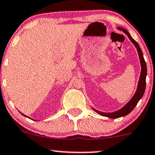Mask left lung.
<instances>
[{"label": "left lung", "mask_w": 155, "mask_h": 155, "mask_svg": "<svg viewBox=\"0 0 155 155\" xmlns=\"http://www.w3.org/2000/svg\"><path fill=\"white\" fill-rule=\"evenodd\" d=\"M118 29L123 31L127 35L128 38L130 39V40L133 42V44L135 45V47L137 48L138 54H139V60H140L141 63V74H140V78L139 80V84H138V87L137 92H136L133 97L131 99L129 102L126 104L124 107H123L121 109L119 110L118 111L113 112V113H102V112H100L97 110H94V111H96L97 113H99L100 115H102V116L108 117V118H118L120 117L126 116V115L129 114L133 110L134 108L136 107V105H137L138 102L141 100L143 95V93H144L145 88H146V76H147V64L145 62L144 58H143V55L141 51V49L140 48V46L139 45V44L136 42L135 40L132 38L131 35L129 34V32L126 30V29H124V28L118 27Z\"/></svg>", "instance_id": "1"}]
</instances>
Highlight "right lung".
I'll list each match as a JSON object with an SVG mask.
<instances>
[{
  "label": "right lung",
  "mask_w": 155,
  "mask_h": 155,
  "mask_svg": "<svg viewBox=\"0 0 155 155\" xmlns=\"http://www.w3.org/2000/svg\"><path fill=\"white\" fill-rule=\"evenodd\" d=\"M22 115H24V114H22ZM24 116H25V117H27V116H26V115H24Z\"/></svg>",
  "instance_id": "1"
}]
</instances>
